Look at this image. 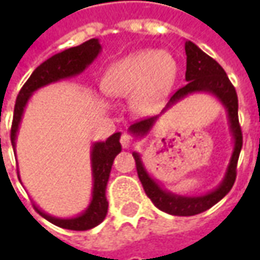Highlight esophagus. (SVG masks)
<instances>
[{"instance_id":"esophagus-1","label":"esophagus","mask_w":260,"mask_h":260,"mask_svg":"<svg viewBox=\"0 0 260 260\" xmlns=\"http://www.w3.org/2000/svg\"><path fill=\"white\" fill-rule=\"evenodd\" d=\"M121 145H122V147L124 149H128V147H131V145H132V138H131L128 134H124V135L121 136Z\"/></svg>"}]
</instances>
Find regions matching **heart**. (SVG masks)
<instances>
[{
    "instance_id": "1",
    "label": "heart",
    "mask_w": 260,
    "mask_h": 260,
    "mask_svg": "<svg viewBox=\"0 0 260 260\" xmlns=\"http://www.w3.org/2000/svg\"><path fill=\"white\" fill-rule=\"evenodd\" d=\"M175 76L177 62L169 53L145 50L111 65L103 78V90L108 96H132L136 111L147 114L163 104Z\"/></svg>"
}]
</instances>
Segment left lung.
<instances>
[{
  "mask_svg": "<svg viewBox=\"0 0 260 260\" xmlns=\"http://www.w3.org/2000/svg\"><path fill=\"white\" fill-rule=\"evenodd\" d=\"M185 79L188 83L175 91L163 111L191 93H195V91L212 93L223 103V106L227 110L230 131L234 138V150H233L231 160H230L221 184L214 191L202 196H180L163 189L147 174L146 169L142 163L141 156L135 152L132 153V156L135 158L138 177L141 180L146 195L150 198L154 206L173 216H195L210 209L217 202L221 201L234 185L235 178H237V163H238L241 147H242V132H241L240 121H238V97H237L235 87L230 82L225 71L221 68V65L218 64L217 61H214L212 57L203 53L201 48L192 42H185ZM157 118L158 117H150V118L136 121L135 124L129 126V132L135 136H145L152 129L153 124Z\"/></svg>",
  "mask_w": 260,
  "mask_h": 260,
  "instance_id": "left-lung-1",
  "label": "left lung"
}]
</instances>
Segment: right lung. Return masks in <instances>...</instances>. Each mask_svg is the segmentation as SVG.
Listing matches in <instances>:
<instances>
[{
	"label": "right lung",
	"mask_w": 260,
	"mask_h": 260,
	"mask_svg": "<svg viewBox=\"0 0 260 260\" xmlns=\"http://www.w3.org/2000/svg\"><path fill=\"white\" fill-rule=\"evenodd\" d=\"M100 50H102V46H100L99 40L90 39L80 46L71 47L62 53L55 54L33 71L30 78L26 80L25 85L22 86L19 94L16 97V103H15L14 119H12V126H11V142H12L14 152L16 132H18L20 119L23 115V110L27 104V100L33 94V91H36L43 86L50 85L53 82L71 78V76L83 72L94 61V58L100 53ZM119 136L121 134L117 132L110 136L107 141L96 142L91 147L90 158L91 174H93V192H91L90 205L87 206L85 212L76 217L58 218L46 214L36 205H33L36 212L42 217L48 220L50 223L62 227V229L75 230V231L90 230L102 223L106 218L108 210V202L106 199L108 177H110V171L113 167L114 158L121 152Z\"/></svg>",
	"instance_id": "1"
}]
</instances>
